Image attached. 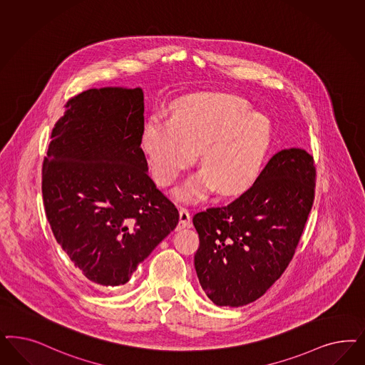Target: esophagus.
Masks as SVG:
<instances>
[{
	"mask_svg": "<svg viewBox=\"0 0 365 365\" xmlns=\"http://www.w3.org/2000/svg\"><path fill=\"white\" fill-rule=\"evenodd\" d=\"M190 224H192V220H190V213H189L187 208L181 207V208H180V222H178V230L190 227Z\"/></svg>",
	"mask_w": 365,
	"mask_h": 365,
	"instance_id": "esophagus-1",
	"label": "esophagus"
}]
</instances>
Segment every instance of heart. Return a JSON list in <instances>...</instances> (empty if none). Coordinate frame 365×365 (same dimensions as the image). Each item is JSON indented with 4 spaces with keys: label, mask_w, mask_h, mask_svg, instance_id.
I'll list each match as a JSON object with an SVG mask.
<instances>
[{
    "label": "heart",
    "mask_w": 365,
    "mask_h": 365,
    "mask_svg": "<svg viewBox=\"0 0 365 365\" xmlns=\"http://www.w3.org/2000/svg\"><path fill=\"white\" fill-rule=\"evenodd\" d=\"M271 128L247 103L232 95L204 94L180 102L173 120L153 117L142 137L154 180L170 185L200 152L204 170L180 188L193 200L217 187L225 195L242 193L258 178L269 152Z\"/></svg>",
    "instance_id": "heart-1"
}]
</instances>
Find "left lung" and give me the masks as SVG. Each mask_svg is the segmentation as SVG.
<instances>
[{"instance_id": "left-lung-1", "label": "left lung", "mask_w": 365, "mask_h": 365, "mask_svg": "<svg viewBox=\"0 0 365 365\" xmlns=\"http://www.w3.org/2000/svg\"><path fill=\"white\" fill-rule=\"evenodd\" d=\"M314 188L313 155L284 149L236 200L193 216L200 239L195 269L215 305H247L279 279L294 257Z\"/></svg>"}]
</instances>
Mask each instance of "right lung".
I'll return each mask as SVG.
<instances>
[{"instance_id": "right-lung-1", "label": "right lung", "mask_w": 365, "mask_h": 365, "mask_svg": "<svg viewBox=\"0 0 365 365\" xmlns=\"http://www.w3.org/2000/svg\"><path fill=\"white\" fill-rule=\"evenodd\" d=\"M43 163V201L56 242L99 286L129 282L176 228L178 211L148 175L141 88L71 98Z\"/></svg>"}]
</instances>
